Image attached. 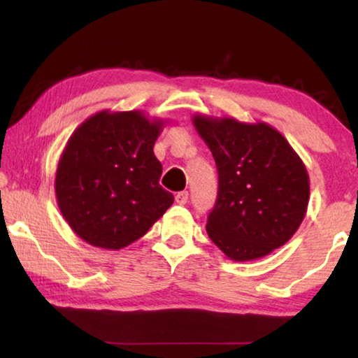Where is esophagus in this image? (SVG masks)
<instances>
[{
  "instance_id": "obj_1",
  "label": "esophagus",
  "mask_w": 358,
  "mask_h": 358,
  "mask_svg": "<svg viewBox=\"0 0 358 358\" xmlns=\"http://www.w3.org/2000/svg\"><path fill=\"white\" fill-rule=\"evenodd\" d=\"M187 197H189V194H187V191L178 192L177 196H175V202H177L178 205H185L187 202Z\"/></svg>"
}]
</instances>
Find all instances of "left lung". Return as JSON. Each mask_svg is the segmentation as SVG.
Segmentation results:
<instances>
[{"label": "left lung", "instance_id": "8db88e82", "mask_svg": "<svg viewBox=\"0 0 358 358\" xmlns=\"http://www.w3.org/2000/svg\"><path fill=\"white\" fill-rule=\"evenodd\" d=\"M215 157L220 187L207 232L235 262L268 256L294 237L310 202V175L273 126L192 115Z\"/></svg>", "mask_w": 358, "mask_h": 358}]
</instances>
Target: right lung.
<instances>
[{"label": "right lung", "mask_w": 358, "mask_h": 358, "mask_svg": "<svg viewBox=\"0 0 358 358\" xmlns=\"http://www.w3.org/2000/svg\"><path fill=\"white\" fill-rule=\"evenodd\" d=\"M167 120L101 110L72 132L55 175L58 208L78 238L118 251L143 237L173 203L153 153Z\"/></svg>", "instance_id": "1"}]
</instances>
